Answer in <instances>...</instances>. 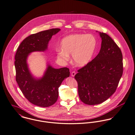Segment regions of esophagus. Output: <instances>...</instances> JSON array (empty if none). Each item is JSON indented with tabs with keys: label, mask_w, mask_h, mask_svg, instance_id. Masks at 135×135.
Here are the masks:
<instances>
[{
	"label": "esophagus",
	"mask_w": 135,
	"mask_h": 135,
	"mask_svg": "<svg viewBox=\"0 0 135 135\" xmlns=\"http://www.w3.org/2000/svg\"><path fill=\"white\" fill-rule=\"evenodd\" d=\"M75 71H73L71 73V76H75Z\"/></svg>",
	"instance_id": "esophagus-1"
}]
</instances>
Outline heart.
<instances>
[{"label":"heart","mask_w":135,"mask_h":135,"mask_svg":"<svg viewBox=\"0 0 135 135\" xmlns=\"http://www.w3.org/2000/svg\"><path fill=\"white\" fill-rule=\"evenodd\" d=\"M97 47L96 38L92 34H74L64 37L61 42L62 51L57 53V57L67 61L72 54L74 64L84 67L93 60Z\"/></svg>","instance_id":"heart-1"}]
</instances>
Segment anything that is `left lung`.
Instances as JSON below:
<instances>
[{"label":"left lung","mask_w":135,"mask_h":135,"mask_svg":"<svg viewBox=\"0 0 135 135\" xmlns=\"http://www.w3.org/2000/svg\"><path fill=\"white\" fill-rule=\"evenodd\" d=\"M99 34L102 42L99 54L78 70L74 76L80 100L89 105L101 104L112 95L123 74L120 49L107 34L99 32Z\"/></svg>","instance_id":"8db88e82"}]
</instances>
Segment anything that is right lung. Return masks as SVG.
Wrapping results in <instances>:
<instances>
[{"label": "right lung", "instance_id": "obj_1", "mask_svg": "<svg viewBox=\"0 0 135 135\" xmlns=\"http://www.w3.org/2000/svg\"><path fill=\"white\" fill-rule=\"evenodd\" d=\"M60 30L51 29L31 34L21 42L15 56L16 81L26 98L38 106L49 107L56 102L59 88L64 80L69 76V69H55L48 64L44 75L36 78L29 69L27 59L32 52L47 50L52 35Z\"/></svg>", "mask_w": 135, "mask_h": 135}]
</instances>
